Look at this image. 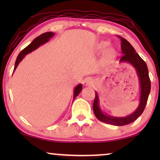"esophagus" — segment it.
I'll return each mask as SVG.
<instances>
[{"label":"esophagus","mask_w":160,"mask_h":160,"mask_svg":"<svg viewBox=\"0 0 160 160\" xmlns=\"http://www.w3.org/2000/svg\"><path fill=\"white\" fill-rule=\"evenodd\" d=\"M93 83H94V82H93L92 78L88 77V78H85V79L84 80V83H83V84H84V86L87 87V86H92V85L93 84Z\"/></svg>","instance_id":"1"}]
</instances>
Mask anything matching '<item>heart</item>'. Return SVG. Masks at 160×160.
<instances>
[{"mask_svg": "<svg viewBox=\"0 0 160 160\" xmlns=\"http://www.w3.org/2000/svg\"><path fill=\"white\" fill-rule=\"evenodd\" d=\"M108 47V43L106 42V41L101 42L99 45V48L101 50L106 49ZM106 55L107 57H108V58H113V57L115 55V51L113 49H109L106 52Z\"/></svg>", "mask_w": 160, "mask_h": 160, "instance_id": "b5f03b06", "label": "heart"}]
</instances>
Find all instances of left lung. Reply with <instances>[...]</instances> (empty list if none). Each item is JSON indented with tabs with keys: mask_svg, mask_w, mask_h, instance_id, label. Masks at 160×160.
Returning <instances> with one entry per match:
<instances>
[{
	"mask_svg": "<svg viewBox=\"0 0 160 160\" xmlns=\"http://www.w3.org/2000/svg\"><path fill=\"white\" fill-rule=\"evenodd\" d=\"M121 40L122 53L123 55L120 59V62H128L135 68L140 82V102L136 110L132 113L124 117H116L106 114L99 106V97L95 92V98L93 102V111L95 117L100 121L115 126H124L134 122L143 112L151 91V82L148 76L147 65L143 59L136 53L132 45L126 39L119 36Z\"/></svg>",
	"mask_w": 160,
	"mask_h": 160,
	"instance_id": "left-lung-1",
	"label": "left lung"
}]
</instances>
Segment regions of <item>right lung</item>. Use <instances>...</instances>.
Returning <instances> with one entry per match:
<instances>
[{
  "label": "right lung",
  "instance_id": "obj_1",
  "mask_svg": "<svg viewBox=\"0 0 160 160\" xmlns=\"http://www.w3.org/2000/svg\"><path fill=\"white\" fill-rule=\"evenodd\" d=\"M54 36V32H47L40 35V36L38 37H36V38H35L27 47H25V49H24L19 54V55L17 56L16 62H15L14 71L16 70L17 67L18 66V65L19 64V62L22 60V59L25 58L26 54L30 53V52H32V51H34V50L38 49L40 46L44 44L45 43L48 42V41H49V39L52 38ZM82 89V84H78L77 86L75 87V89H74V91H73V100L78 95V94L81 92Z\"/></svg>",
  "mask_w": 160,
  "mask_h": 160
}]
</instances>
